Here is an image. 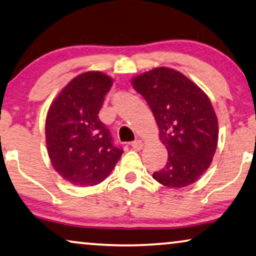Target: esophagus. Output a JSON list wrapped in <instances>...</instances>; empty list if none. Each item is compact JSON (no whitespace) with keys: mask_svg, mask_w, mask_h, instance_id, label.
I'll list each match as a JSON object with an SVG mask.
<instances>
[{"mask_svg":"<svg viewBox=\"0 0 256 256\" xmlns=\"http://www.w3.org/2000/svg\"><path fill=\"white\" fill-rule=\"evenodd\" d=\"M131 146H132L133 150H140L141 148L144 147V144H142V141H141V140H136V141H133V142L131 144Z\"/></svg>","mask_w":256,"mask_h":256,"instance_id":"esophagus-1","label":"esophagus"}]
</instances>
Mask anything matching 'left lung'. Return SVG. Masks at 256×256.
Wrapping results in <instances>:
<instances>
[{"instance_id": "left-lung-1", "label": "left lung", "mask_w": 256, "mask_h": 256, "mask_svg": "<svg viewBox=\"0 0 256 256\" xmlns=\"http://www.w3.org/2000/svg\"><path fill=\"white\" fill-rule=\"evenodd\" d=\"M131 84L150 106L168 150V162L152 178L171 188L193 184L212 164L218 141V122L207 94L164 66L136 76Z\"/></svg>"}]
</instances>
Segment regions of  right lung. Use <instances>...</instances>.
Segmentation results:
<instances>
[{
    "instance_id": "right-lung-1",
    "label": "right lung",
    "mask_w": 256,
    "mask_h": 256,
    "mask_svg": "<svg viewBox=\"0 0 256 256\" xmlns=\"http://www.w3.org/2000/svg\"><path fill=\"white\" fill-rule=\"evenodd\" d=\"M112 82L104 72L87 71L72 79L49 106L46 118L49 158L57 174L74 185L100 184L123 152L98 120Z\"/></svg>"
}]
</instances>
